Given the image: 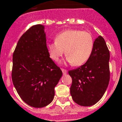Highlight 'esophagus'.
I'll use <instances>...</instances> for the list:
<instances>
[{"instance_id":"obj_1","label":"esophagus","mask_w":122,"mask_h":122,"mask_svg":"<svg viewBox=\"0 0 122 122\" xmlns=\"http://www.w3.org/2000/svg\"><path fill=\"white\" fill-rule=\"evenodd\" d=\"M62 71L63 74H67V70H66L62 68Z\"/></svg>"}]
</instances>
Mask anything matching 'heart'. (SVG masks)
<instances>
[{
	"mask_svg": "<svg viewBox=\"0 0 122 122\" xmlns=\"http://www.w3.org/2000/svg\"><path fill=\"white\" fill-rule=\"evenodd\" d=\"M93 48L92 35L78 29L63 31L56 35L55 42L47 44V50L53 60L58 61L65 51L67 62L76 66H81L88 61Z\"/></svg>",
	"mask_w": 122,
	"mask_h": 122,
	"instance_id": "1",
	"label": "heart"
}]
</instances>
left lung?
<instances>
[{
    "instance_id": "1",
    "label": "left lung",
    "mask_w": 122,
    "mask_h": 122,
    "mask_svg": "<svg viewBox=\"0 0 122 122\" xmlns=\"http://www.w3.org/2000/svg\"><path fill=\"white\" fill-rule=\"evenodd\" d=\"M110 52L101 36L95 40L90 58L78 68L69 70L72 79L70 94L76 104L90 106L104 94L110 81Z\"/></svg>"
}]
</instances>
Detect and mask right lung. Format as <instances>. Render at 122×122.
<instances>
[{
	"mask_svg": "<svg viewBox=\"0 0 122 122\" xmlns=\"http://www.w3.org/2000/svg\"><path fill=\"white\" fill-rule=\"evenodd\" d=\"M12 64V80L21 99L34 107L50 104L62 72L50 58L43 25H34L22 34Z\"/></svg>",
	"mask_w": 122,
	"mask_h": 122,
	"instance_id": "obj_1",
	"label": "right lung"
}]
</instances>
